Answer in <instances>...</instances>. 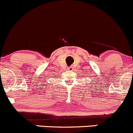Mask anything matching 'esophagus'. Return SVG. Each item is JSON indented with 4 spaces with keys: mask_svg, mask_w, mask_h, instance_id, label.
Wrapping results in <instances>:
<instances>
[{
    "mask_svg": "<svg viewBox=\"0 0 133 133\" xmlns=\"http://www.w3.org/2000/svg\"><path fill=\"white\" fill-rule=\"evenodd\" d=\"M68 70H73L74 67L73 66H70V67H68Z\"/></svg>",
    "mask_w": 133,
    "mask_h": 133,
    "instance_id": "esophagus-1",
    "label": "esophagus"
}]
</instances>
